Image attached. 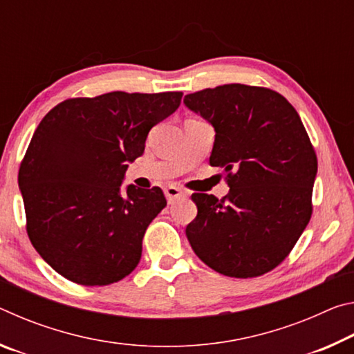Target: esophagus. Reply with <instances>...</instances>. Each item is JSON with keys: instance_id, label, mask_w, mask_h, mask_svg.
Segmentation results:
<instances>
[{"instance_id": "34e87169", "label": "esophagus", "mask_w": 354, "mask_h": 354, "mask_svg": "<svg viewBox=\"0 0 354 354\" xmlns=\"http://www.w3.org/2000/svg\"><path fill=\"white\" fill-rule=\"evenodd\" d=\"M164 192H165L167 201H169L170 205H171V203H175V200L181 198V196H184V195H185V192H184L183 189L176 187V185H169V187H165V189H164Z\"/></svg>"}]
</instances>
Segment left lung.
Segmentation results:
<instances>
[{"label": "left lung", "instance_id": "8db88e82", "mask_svg": "<svg viewBox=\"0 0 354 354\" xmlns=\"http://www.w3.org/2000/svg\"><path fill=\"white\" fill-rule=\"evenodd\" d=\"M215 129L209 162L223 167L230 194H194L185 227L192 250L225 277L254 278L283 262L313 215L317 156L301 118L283 95L225 84L185 95Z\"/></svg>", "mask_w": 354, "mask_h": 354}]
</instances>
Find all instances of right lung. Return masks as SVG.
Wrapping results in <instances>:
<instances>
[{
    "label": "right lung",
    "instance_id": "right-lung-1",
    "mask_svg": "<svg viewBox=\"0 0 354 354\" xmlns=\"http://www.w3.org/2000/svg\"><path fill=\"white\" fill-rule=\"evenodd\" d=\"M181 92L70 98L46 113L19 171L29 241L64 278L107 286L134 270L148 225L167 206L159 187H122L154 124Z\"/></svg>",
    "mask_w": 354,
    "mask_h": 354
}]
</instances>
